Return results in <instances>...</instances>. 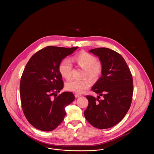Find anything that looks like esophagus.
<instances>
[{
  "label": "esophagus",
  "mask_w": 154,
  "mask_h": 154,
  "mask_svg": "<svg viewBox=\"0 0 154 154\" xmlns=\"http://www.w3.org/2000/svg\"><path fill=\"white\" fill-rule=\"evenodd\" d=\"M81 95H79V94H75V98H78V97H81Z\"/></svg>",
  "instance_id": "34e87169"
}]
</instances>
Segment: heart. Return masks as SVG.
I'll use <instances>...</instances> for the list:
<instances>
[{
  "label": "heart",
  "instance_id": "1",
  "mask_svg": "<svg viewBox=\"0 0 154 154\" xmlns=\"http://www.w3.org/2000/svg\"><path fill=\"white\" fill-rule=\"evenodd\" d=\"M73 61L81 67L84 68L83 76H88L90 79H97L102 72V65L92 54L86 51L81 52L73 57ZM59 71L64 78L68 79L71 76L72 64L67 59H63L59 65ZM91 85V81L87 78L81 79H71L66 82L65 87L67 90L77 94L83 93Z\"/></svg>",
  "mask_w": 154,
  "mask_h": 154
}]
</instances>
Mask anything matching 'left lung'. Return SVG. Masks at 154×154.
I'll list each match as a JSON object with an SVG mask.
<instances>
[{
  "instance_id": "obj_1",
  "label": "left lung",
  "mask_w": 154,
  "mask_h": 154,
  "mask_svg": "<svg viewBox=\"0 0 154 154\" xmlns=\"http://www.w3.org/2000/svg\"><path fill=\"white\" fill-rule=\"evenodd\" d=\"M89 52L98 56L102 65V76L91 90L99 96L87 95L86 120L100 129L110 128L125 116L132 103L133 91L131 70L123 57L108 48H97ZM103 96L102 100H99Z\"/></svg>"
}]
</instances>
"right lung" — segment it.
Segmentation results:
<instances>
[{
  "instance_id": "1",
  "label": "right lung",
  "mask_w": 154,
  "mask_h": 154,
  "mask_svg": "<svg viewBox=\"0 0 154 154\" xmlns=\"http://www.w3.org/2000/svg\"><path fill=\"white\" fill-rule=\"evenodd\" d=\"M78 48L47 46L35 53L25 66L20 88L22 110L28 122L38 130L55 129L64 119L65 107L75 100L71 92L56 94L63 88L59 65Z\"/></svg>"
}]
</instances>
